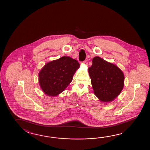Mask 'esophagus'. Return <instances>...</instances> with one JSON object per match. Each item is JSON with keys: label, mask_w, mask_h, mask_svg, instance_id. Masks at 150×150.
Instances as JSON below:
<instances>
[{"label": "esophagus", "mask_w": 150, "mask_h": 150, "mask_svg": "<svg viewBox=\"0 0 150 150\" xmlns=\"http://www.w3.org/2000/svg\"><path fill=\"white\" fill-rule=\"evenodd\" d=\"M83 63L86 65V64H87V61H84L83 62Z\"/></svg>", "instance_id": "1"}]
</instances>
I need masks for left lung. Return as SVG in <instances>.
Returning a JSON list of instances; mask_svg holds the SVG:
<instances>
[{
	"label": "left lung",
	"mask_w": 150,
	"mask_h": 150,
	"mask_svg": "<svg viewBox=\"0 0 150 150\" xmlns=\"http://www.w3.org/2000/svg\"><path fill=\"white\" fill-rule=\"evenodd\" d=\"M88 68L94 93L102 102H110L121 92L125 76L116 65L101 58L96 57Z\"/></svg>",
	"instance_id": "8db88e82"
}]
</instances>
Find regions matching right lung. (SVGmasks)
Masks as SVG:
<instances>
[{
	"instance_id": "add662e5",
	"label": "right lung",
	"mask_w": 150,
	"mask_h": 150,
	"mask_svg": "<svg viewBox=\"0 0 150 150\" xmlns=\"http://www.w3.org/2000/svg\"><path fill=\"white\" fill-rule=\"evenodd\" d=\"M79 67L78 61L67 56L49 62L39 72L38 80L42 90L49 96L59 94L72 81Z\"/></svg>"
}]
</instances>
